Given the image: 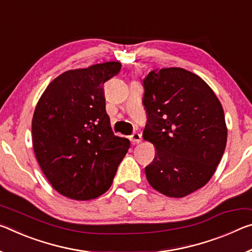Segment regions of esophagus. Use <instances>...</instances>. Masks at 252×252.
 Wrapping results in <instances>:
<instances>
[{
    "label": "esophagus",
    "instance_id": "obj_1",
    "mask_svg": "<svg viewBox=\"0 0 252 252\" xmlns=\"http://www.w3.org/2000/svg\"><path fill=\"white\" fill-rule=\"evenodd\" d=\"M130 140L132 141V143H139V142H141V134L138 133V132H134V133L130 137Z\"/></svg>",
    "mask_w": 252,
    "mask_h": 252
}]
</instances>
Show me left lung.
Masks as SVG:
<instances>
[{
  "mask_svg": "<svg viewBox=\"0 0 252 252\" xmlns=\"http://www.w3.org/2000/svg\"><path fill=\"white\" fill-rule=\"evenodd\" d=\"M143 87L142 135L156 148L147 181L166 196L185 197L210 181L224 153L222 104L199 76L179 67L150 71Z\"/></svg>",
  "mask_w": 252,
  "mask_h": 252,
  "instance_id": "left-lung-1",
  "label": "left lung"
}]
</instances>
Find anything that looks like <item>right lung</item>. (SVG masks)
Returning a JSON list of instances; mask_svg holds the SVG:
<instances>
[{
    "label": "right lung",
    "mask_w": 252,
    "mask_h": 252,
    "mask_svg": "<svg viewBox=\"0 0 252 252\" xmlns=\"http://www.w3.org/2000/svg\"><path fill=\"white\" fill-rule=\"evenodd\" d=\"M121 69L119 62L70 69L43 92L32 118V145L53 189L76 201L110 189L130 141L114 135L105 111L103 84Z\"/></svg>",
    "instance_id": "1"
}]
</instances>
